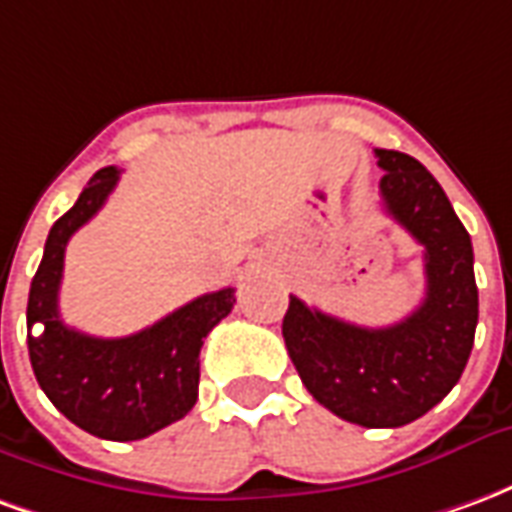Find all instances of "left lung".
<instances>
[{
  "mask_svg": "<svg viewBox=\"0 0 512 512\" xmlns=\"http://www.w3.org/2000/svg\"><path fill=\"white\" fill-rule=\"evenodd\" d=\"M386 213L425 246V299L400 323L367 329L290 296L282 337L321 406L362 428H400L441 403L477 329L472 238L417 158L376 147Z\"/></svg>",
  "mask_w": 512,
  "mask_h": 512,
  "instance_id": "left-lung-1",
  "label": "left lung"
}]
</instances>
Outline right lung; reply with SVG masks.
Instances as JSON below:
<instances>
[{
  "label": "right lung",
  "instance_id": "1",
  "mask_svg": "<svg viewBox=\"0 0 512 512\" xmlns=\"http://www.w3.org/2000/svg\"><path fill=\"white\" fill-rule=\"evenodd\" d=\"M120 178L104 167L84 186L71 211L51 227L38 274L32 279L27 326L29 362L51 403L98 439L136 441L178 422L197 403L200 348L216 323L230 315L235 290L197 296L153 326L128 337H93L60 318V282L71 235L101 211Z\"/></svg>",
  "mask_w": 512,
  "mask_h": 512
}]
</instances>
